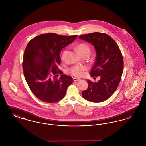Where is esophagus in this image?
I'll list each match as a JSON object with an SVG mask.
<instances>
[{
    "instance_id": "obj_1",
    "label": "esophagus",
    "mask_w": 146,
    "mask_h": 146,
    "mask_svg": "<svg viewBox=\"0 0 146 146\" xmlns=\"http://www.w3.org/2000/svg\"><path fill=\"white\" fill-rule=\"evenodd\" d=\"M80 79H77V78H73V82H77V81H79V80H80Z\"/></svg>"
}]
</instances>
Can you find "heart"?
Returning a JSON list of instances; mask_svg holds the SVG:
<instances>
[{"label":"heart","instance_id":"heart-1","mask_svg":"<svg viewBox=\"0 0 146 146\" xmlns=\"http://www.w3.org/2000/svg\"><path fill=\"white\" fill-rule=\"evenodd\" d=\"M76 50L79 52L80 55L84 56H88L89 55L90 52V49L89 46L84 43H80L77 45L76 46ZM67 51H64L63 52L61 56V59L63 60L64 58V56L66 54ZM86 70V67L84 66H80V65H76L70 67L68 71L70 73L73 75V76L76 77H80L83 76L84 72Z\"/></svg>","mask_w":146,"mask_h":146}]
</instances>
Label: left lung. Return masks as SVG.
I'll return each instance as SVG.
<instances>
[{
	"instance_id": "8db88e82",
	"label": "left lung",
	"mask_w": 146,
	"mask_h": 146,
	"mask_svg": "<svg viewBox=\"0 0 146 146\" xmlns=\"http://www.w3.org/2000/svg\"><path fill=\"white\" fill-rule=\"evenodd\" d=\"M79 38L94 46L96 55L90 75L101 77L97 83L88 80V88L82 91V96L92 102H103L111 96L120 83L124 68L121 52L114 40L104 33L94 32Z\"/></svg>"
}]
</instances>
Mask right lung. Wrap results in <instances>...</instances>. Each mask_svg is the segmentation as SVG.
<instances>
[{"mask_svg":"<svg viewBox=\"0 0 146 146\" xmlns=\"http://www.w3.org/2000/svg\"><path fill=\"white\" fill-rule=\"evenodd\" d=\"M77 35H61L54 33L39 35L28 42L22 62L24 76L36 97L46 103H55L64 97L72 77L62 74L61 50L74 42ZM61 74L60 78L56 76Z\"/></svg>","mask_w":146,"mask_h":146,"instance_id":"obj_1","label":"right lung"}]
</instances>
